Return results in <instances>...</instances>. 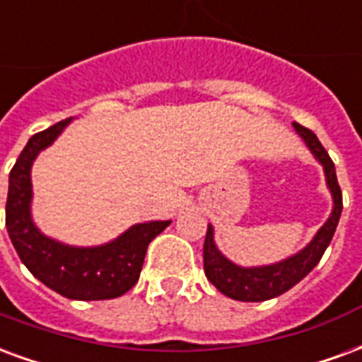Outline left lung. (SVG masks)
<instances>
[{"mask_svg":"<svg viewBox=\"0 0 362 362\" xmlns=\"http://www.w3.org/2000/svg\"><path fill=\"white\" fill-rule=\"evenodd\" d=\"M295 132L300 135L304 145L308 147L312 157L318 160L322 168H324V176H326V186L332 194V213L327 221L318 228V233L312 236V240L303 250H298L293 256L269 264V266H254L244 267L238 266L235 262L223 254L215 244V230L213 225L207 227V235H205L204 244V272L207 279L211 281L215 287L219 288L223 295L235 300H243V303H262L267 298H275V296L287 293L288 288L295 287L298 281H303L308 273L318 266V262L324 256V252L334 238L335 228L341 217V189L337 184V176H335V166L332 158L327 155V151L322 147L318 137L314 132L306 129L300 124H293Z\"/></svg>","mask_w":362,"mask_h":362,"instance_id":"left-lung-1","label":"left lung"}]
</instances>
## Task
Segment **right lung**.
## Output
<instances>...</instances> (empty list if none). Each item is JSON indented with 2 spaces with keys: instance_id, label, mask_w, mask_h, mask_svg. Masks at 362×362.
<instances>
[{
  "instance_id": "obj_1",
  "label": "right lung",
  "mask_w": 362,
  "mask_h": 362,
  "mask_svg": "<svg viewBox=\"0 0 362 362\" xmlns=\"http://www.w3.org/2000/svg\"><path fill=\"white\" fill-rule=\"evenodd\" d=\"M74 118L62 119L35 134L9 174V194L5 205V227L21 262L46 287L74 300L116 298L134 287L147 246L170 221L137 223L98 246H71L46 236L33 219L30 170L40 151L50 147Z\"/></svg>"
}]
</instances>
